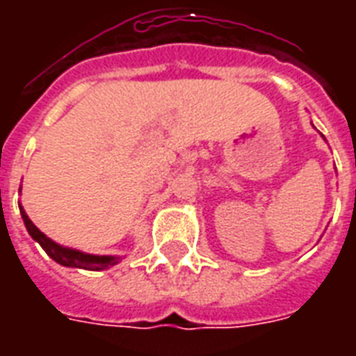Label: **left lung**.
<instances>
[{
    "label": "left lung",
    "instance_id": "left-lung-1",
    "mask_svg": "<svg viewBox=\"0 0 356 356\" xmlns=\"http://www.w3.org/2000/svg\"><path fill=\"white\" fill-rule=\"evenodd\" d=\"M322 137H324V135H322Z\"/></svg>",
    "mask_w": 356,
    "mask_h": 356
}]
</instances>
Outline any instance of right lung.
Returning a JSON list of instances; mask_svg holds the SVG:
<instances>
[{"mask_svg":"<svg viewBox=\"0 0 356 356\" xmlns=\"http://www.w3.org/2000/svg\"><path fill=\"white\" fill-rule=\"evenodd\" d=\"M20 193V188H19ZM20 216H22V221L26 225L28 234L40 244V246L45 250V254L49 255L53 261H57L58 265L63 267H74V268H86V270H104V268L114 267L120 263V257L118 255H95V254H86V252H80V250H74V248H66L57 244L55 240H51L49 236H45L38 227H35L30 217L26 216L24 208L19 204Z\"/></svg>","mask_w":356,"mask_h":356,"instance_id":"1","label":"right lung"}]
</instances>
